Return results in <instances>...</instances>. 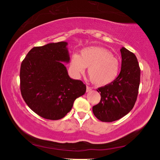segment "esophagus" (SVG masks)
Masks as SVG:
<instances>
[{"instance_id":"34e87169","label":"esophagus","mask_w":160,"mask_h":160,"mask_svg":"<svg viewBox=\"0 0 160 160\" xmlns=\"http://www.w3.org/2000/svg\"><path fill=\"white\" fill-rule=\"evenodd\" d=\"M92 90V88H90V87H89V86H87V89H86L87 92H90Z\"/></svg>"}]
</instances>
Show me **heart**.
Masks as SVG:
<instances>
[{"label":"heart","mask_w":160,"mask_h":160,"mask_svg":"<svg viewBox=\"0 0 160 160\" xmlns=\"http://www.w3.org/2000/svg\"><path fill=\"white\" fill-rule=\"evenodd\" d=\"M88 68L90 80L97 86L109 85L117 78L120 62L110 51L101 47L84 48L80 56L74 54L70 61V69L75 77L79 78Z\"/></svg>","instance_id":"1"}]
</instances>
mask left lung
<instances>
[{
  "label": "left lung",
  "instance_id": "obj_1",
  "mask_svg": "<svg viewBox=\"0 0 160 160\" xmlns=\"http://www.w3.org/2000/svg\"><path fill=\"white\" fill-rule=\"evenodd\" d=\"M121 69L116 80L98 88L99 104L92 107L94 115L103 122L117 121L128 113L136 102L140 81V68L133 53L122 47Z\"/></svg>",
  "mask_w": 160,
  "mask_h": 160
}]
</instances>
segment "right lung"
<instances>
[{
  "label": "right lung",
  "mask_w": 160,
  "mask_h": 160,
  "mask_svg": "<svg viewBox=\"0 0 160 160\" xmlns=\"http://www.w3.org/2000/svg\"><path fill=\"white\" fill-rule=\"evenodd\" d=\"M68 43H50L32 48L21 63L20 91L34 113L49 120L63 118L74 101L83 95L86 85L71 79L66 66L70 56Z\"/></svg>",
  "instance_id": "add662e5"
}]
</instances>
